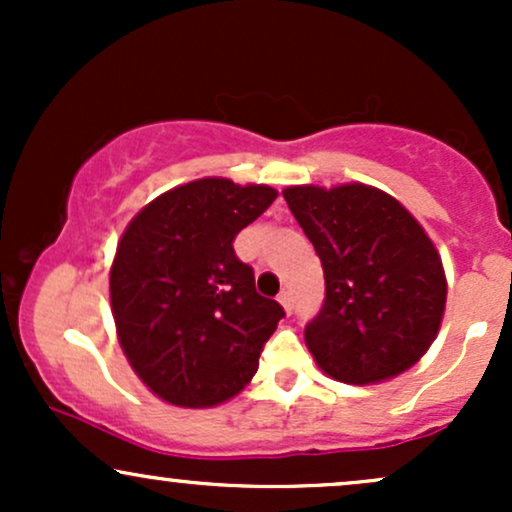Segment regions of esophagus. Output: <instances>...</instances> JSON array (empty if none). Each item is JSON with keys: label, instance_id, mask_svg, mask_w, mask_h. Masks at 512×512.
<instances>
[{"label": "esophagus", "instance_id": "34e87169", "mask_svg": "<svg viewBox=\"0 0 512 512\" xmlns=\"http://www.w3.org/2000/svg\"><path fill=\"white\" fill-rule=\"evenodd\" d=\"M279 303H281V308L286 310V313H291V310H293V303H291V293H289V291H281V293H279Z\"/></svg>", "mask_w": 512, "mask_h": 512}]
</instances>
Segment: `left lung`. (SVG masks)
Segmentation results:
<instances>
[{"label":"left lung","mask_w":512,"mask_h":512,"mask_svg":"<svg viewBox=\"0 0 512 512\" xmlns=\"http://www.w3.org/2000/svg\"><path fill=\"white\" fill-rule=\"evenodd\" d=\"M325 269V303L305 327L317 368L346 385L397 378L438 337L443 260L414 214L363 182L281 192Z\"/></svg>","instance_id":"1"}]
</instances>
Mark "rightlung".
I'll use <instances>...</instances> for the list:
<instances>
[{"mask_svg": "<svg viewBox=\"0 0 512 512\" xmlns=\"http://www.w3.org/2000/svg\"><path fill=\"white\" fill-rule=\"evenodd\" d=\"M276 195L257 182L199 178L151 199L117 240L110 264L117 342L163 402L216 407L257 373L284 308L255 291L233 238Z\"/></svg>", "mask_w": 512, "mask_h": 512, "instance_id": "1", "label": "right lung"}]
</instances>
